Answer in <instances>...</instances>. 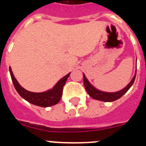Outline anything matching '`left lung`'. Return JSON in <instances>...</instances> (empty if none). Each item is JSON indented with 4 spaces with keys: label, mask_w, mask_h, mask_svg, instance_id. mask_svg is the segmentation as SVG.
<instances>
[{
    "label": "left lung",
    "mask_w": 146,
    "mask_h": 146,
    "mask_svg": "<svg viewBox=\"0 0 146 146\" xmlns=\"http://www.w3.org/2000/svg\"><path fill=\"white\" fill-rule=\"evenodd\" d=\"M84 76V84L86 90H87V93L89 96H90L91 98H94L96 100H98V101H105V102H111V101H116V100L119 99L120 98L122 97L126 92L129 90V88L132 86L133 83L134 82L135 77H136V73L134 76L133 78L131 81L129 82V84L126 86L125 88L120 91L115 92H104V91H101L99 90L96 89L91 84L89 81L87 80V78H86L85 75L83 74Z\"/></svg>",
    "instance_id": "1"
}]
</instances>
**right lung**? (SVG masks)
<instances>
[{
	"label": "right lung",
	"mask_w": 146,
	"mask_h": 146,
	"mask_svg": "<svg viewBox=\"0 0 146 146\" xmlns=\"http://www.w3.org/2000/svg\"><path fill=\"white\" fill-rule=\"evenodd\" d=\"M9 72L15 88L16 89L19 95L29 103L36 105V106H41V107L51 106L59 103L62 95L63 87L65 84L66 81L70 74V73H68L65 76L61 78L60 80L56 84L55 86L49 90L42 92H33L26 90L20 86V84L17 82V79L15 78L11 67H9Z\"/></svg>",
	"instance_id": "1"
}]
</instances>
